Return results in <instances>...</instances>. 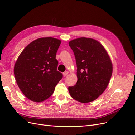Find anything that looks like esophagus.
I'll return each instance as SVG.
<instances>
[{"instance_id": "esophagus-1", "label": "esophagus", "mask_w": 135, "mask_h": 135, "mask_svg": "<svg viewBox=\"0 0 135 135\" xmlns=\"http://www.w3.org/2000/svg\"><path fill=\"white\" fill-rule=\"evenodd\" d=\"M68 73H69V72H68V71H65V72L63 73V75H64V77L66 76L68 74Z\"/></svg>"}]
</instances>
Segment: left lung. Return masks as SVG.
<instances>
[{
	"label": "left lung",
	"instance_id": "left-lung-1",
	"mask_svg": "<svg viewBox=\"0 0 135 135\" xmlns=\"http://www.w3.org/2000/svg\"><path fill=\"white\" fill-rule=\"evenodd\" d=\"M76 60L78 80L74 86L69 87L71 97L81 103L97 99L103 93L113 73L111 59L97 40L81 37L69 43Z\"/></svg>",
	"mask_w": 135,
	"mask_h": 135
}]
</instances>
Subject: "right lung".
Returning a JSON list of instances; mask_svg holds the SVG:
<instances>
[{"label":"right lung","mask_w":135,"mask_h":135,"mask_svg":"<svg viewBox=\"0 0 135 135\" xmlns=\"http://www.w3.org/2000/svg\"><path fill=\"white\" fill-rule=\"evenodd\" d=\"M59 39L41 38L28 44L16 61L14 74L19 88L28 99L35 103L47 100L62 79L57 70L56 53L61 44Z\"/></svg>","instance_id":"obj_1"}]
</instances>
